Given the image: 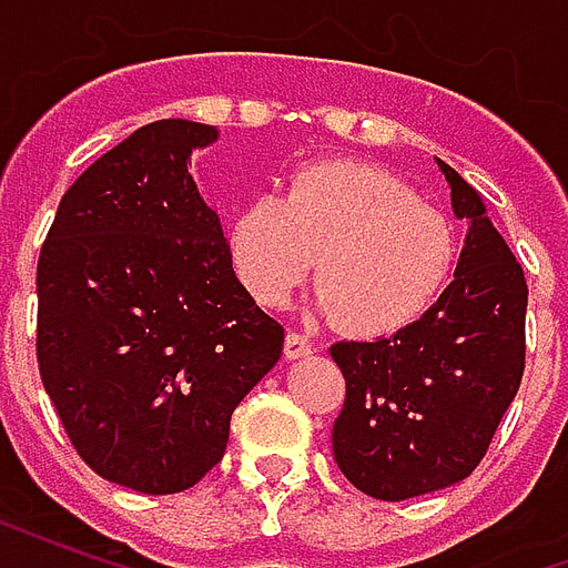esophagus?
Masks as SVG:
<instances>
[{
	"label": "esophagus",
	"mask_w": 568,
	"mask_h": 568,
	"mask_svg": "<svg viewBox=\"0 0 568 568\" xmlns=\"http://www.w3.org/2000/svg\"><path fill=\"white\" fill-rule=\"evenodd\" d=\"M310 353H316V346L310 337H304L301 332H288L285 334V358L295 362V358H307Z\"/></svg>",
	"instance_id": "34e87169"
}]
</instances>
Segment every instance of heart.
<instances>
[{"label": "heart", "instance_id": "b5f03b06", "mask_svg": "<svg viewBox=\"0 0 568 568\" xmlns=\"http://www.w3.org/2000/svg\"><path fill=\"white\" fill-rule=\"evenodd\" d=\"M236 276L261 304H285L316 264L313 307L358 337L405 332L456 264L450 219L398 175L358 161L307 163L285 194H258L231 224Z\"/></svg>", "mask_w": 568, "mask_h": 568}]
</instances>
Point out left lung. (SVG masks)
<instances>
[{
    "mask_svg": "<svg viewBox=\"0 0 568 568\" xmlns=\"http://www.w3.org/2000/svg\"><path fill=\"white\" fill-rule=\"evenodd\" d=\"M438 170L453 215L468 222L453 283L405 332L332 346L346 381L334 463L353 487L383 501L471 475L524 377V267L484 197L444 161Z\"/></svg>",
    "mask_w": 568,
    "mask_h": 568,
    "instance_id": "obj_1",
    "label": "left lung"
}]
</instances>
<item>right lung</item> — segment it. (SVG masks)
<instances>
[{"label":"right lung","mask_w":568,"mask_h":568,"mask_svg":"<svg viewBox=\"0 0 568 568\" xmlns=\"http://www.w3.org/2000/svg\"><path fill=\"white\" fill-rule=\"evenodd\" d=\"M215 140L166 118L105 151L60 200L36 273L44 393L97 475L149 496L222 459L234 407L283 356L187 173Z\"/></svg>","instance_id":"add662e5"}]
</instances>
